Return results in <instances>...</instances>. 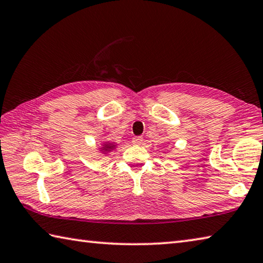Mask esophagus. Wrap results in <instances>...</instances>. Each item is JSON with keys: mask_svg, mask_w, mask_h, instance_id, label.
I'll return each mask as SVG.
<instances>
[{"mask_svg": "<svg viewBox=\"0 0 263 263\" xmlns=\"http://www.w3.org/2000/svg\"><path fill=\"white\" fill-rule=\"evenodd\" d=\"M142 141H144V139H142V137H135L132 139V144L139 146V145L142 144Z\"/></svg>", "mask_w": 263, "mask_h": 263, "instance_id": "esophagus-1", "label": "esophagus"}]
</instances>
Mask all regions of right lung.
Segmentation results:
<instances>
[{
  "mask_svg": "<svg viewBox=\"0 0 263 263\" xmlns=\"http://www.w3.org/2000/svg\"><path fill=\"white\" fill-rule=\"evenodd\" d=\"M115 147H116L115 144L107 141V142H103V146L101 148V151H102V153H108V152H111L112 149H115Z\"/></svg>",
  "mask_w": 263,
  "mask_h": 263,
  "instance_id": "1",
  "label": "right lung"
}]
</instances>
